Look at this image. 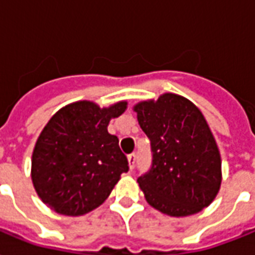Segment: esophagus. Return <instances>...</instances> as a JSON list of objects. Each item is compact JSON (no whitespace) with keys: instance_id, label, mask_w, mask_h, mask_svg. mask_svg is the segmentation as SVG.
<instances>
[{"instance_id":"obj_1","label":"esophagus","mask_w":255,"mask_h":255,"mask_svg":"<svg viewBox=\"0 0 255 255\" xmlns=\"http://www.w3.org/2000/svg\"><path fill=\"white\" fill-rule=\"evenodd\" d=\"M135 162H136V154L132 152V154H129L128 155V166H129V169L132 170L133 166H135Z\"/></svg>"}]
</instances>
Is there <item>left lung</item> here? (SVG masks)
<instances>
[{
  "label": "left lung",
  "mask_w": 255,
  "mask_h": 255,
  "mask_svg": "<svg viewBox=\"0 0 255 255\" xmlns=\"http://www.w3.org/2000/svg\"><path fill=\"white\" fill-rule=\"evenodd\" d=\"M133 111L151 142V167L137 178L147 203L175 218L208 207L220 189L222 159L200 109L182 96L165 93Z\"/></svg>",
  "instance_id": "1"
}]
</instances>
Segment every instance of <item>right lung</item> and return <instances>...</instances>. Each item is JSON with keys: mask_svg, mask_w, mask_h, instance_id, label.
Wrapping results in <instances>:
<instances>
[{"mask_svg": "<svg viewBox=\"0 0 255 255\" xmlns=\"http://www.w3.org/2000/svg\"><path fill=\"white\" fill-rule=\"evenodd\" d=\"M126 109L127 101L100 108L84 100L50 119L32 152V182L44 204L60 215L81 216L108 199L128 171L118 136L108 132L111 119Z\"/></svg>", "mask_w": 255, "mask_h": 255, "instance_id": "right-lung-1", "label": "right lung"}]
</instances>
